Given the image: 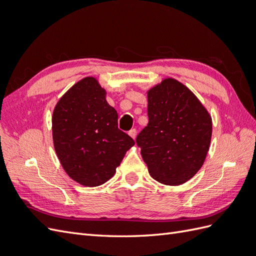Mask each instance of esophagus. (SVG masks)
Returning <instances> with one entry per match:
<instances>
[{"label": "esophagus", "mask_w": 256, "mask_h": 256, "mask_svg": "<svg viewBox=\"0 0 256 256\" xmlns=\"http://www.w3.org/2000/svg\"><path fill=\"white\" fill-rule=\"evenodd\" d=\"M128 134L134 138V140H136V129H131L129 132H128Z\"/></svg>", "instance_id": "obj_1"}]
</instances>
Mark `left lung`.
<instances>
[{
    "label": "left lung",
    "mask_w": 256,
    "mask_h": 256,
    "mask_svg": "<svg viewBox=\"0 0 256 256\" xmlns=\"http://www.w3.org/2000/svg\"><path fill=\"white\" fill-rule=\"evenodd\" d=\"M148 124L136 144L150 176L168 186L184 184L202 168L212 132V116L180 82L166 78L147 92Z\"/></svg>",
    "instance_id": "obj_1"
}]
</instances>
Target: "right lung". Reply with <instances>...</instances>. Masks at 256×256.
<instances>
[{
    "mask_svg": "<svg viewBox=\"0 0 256 256\" xmlns=\"http://www.w3.org/2000/svg\"><path fill=\"white\" fill-rule=\"evenodd\" d=\"M106 90L92 76L76 82L54 108V150L68 176L97 187L115 174L132 138L118 127V115L106 100Z\"/></svg>",
    "mask_w": 256,
    "mask_h": 256,
    "instance_id": "obj_1",
    "label": "right lung"
}]
</instances>
